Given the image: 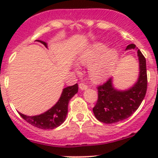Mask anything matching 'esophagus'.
I'll list each match as a JSON object with an SVG mask.
<instances>
[{
  "label": "esophagus",
  "mask_w": 158,
  "mask_h": 158,
  "mask_svg": "<svg viewBox=\"0 0 158 158\" xmlns=\"http://www.w3.org/2000/svg\"><path fill=\"white\" fill-rule=\"evenodd\" d=\"M79 89H81V90H85V89H86L88 88V86H87V85L85 83H84V82H80V83L79 84Z\"/></svg>",
  "instance_id": "obj_1"
}]
</instances>
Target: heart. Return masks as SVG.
<instances>
[{
    "label": "heart",
    "mask_w": 158,
    "mask_h": 158,
    "mask_svg": "<svg viewBox=\"0 0 158 158\" xmlns=\"http://www.w3.org/2000/svg\"><path fill=\"white\" fill-rule=\"evenodd\" d=\"M118 57L115 49H108L103 43H95L89 46L79 56V63L89 66V75L91 79L100 82L109 76Z\"/></svg>",
    "instance_id": "obj_1"
}]
</instances>
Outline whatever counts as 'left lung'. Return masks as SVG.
Segmentation results:
<instances>
[{
	"label": "left lung",
	"instance_id": "left-lung-1",
	"mask_svg": "<svg viewBox=\"0 0 158 158\" xmlns=\"http://www.w3.org/2000/svg\"><path fill=\"white\" fill-rule=\"evenodd\" d=\"M136 49L139 60V76L137 82L127 90H118L112 85V78L98 86V100L93 108L99 122L113 124L130 117L142 102L148 86L146 60L141 51L131 44L126 49Z\"/></svg>",
	"mask_w": 158,
	"mask_h": 158
}]
</instances>
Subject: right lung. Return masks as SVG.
<instances>
[{
    "mask_svg": "<svg viewBox=\"0 0 158 158\" xmlns=\"http://www.w3.org/2000/svg\"><path fill=\"white\" fill-rule=\"evenodd\" d=\"M47 47V43L41 40H36ZM78 84L68 86L63 89L60 99L55 106H52L48 111H45L39 115L28 116L19 112V114L26 122L40 129H53L60 126L66 120L68 113V104L69 100L78 92Z\"/></svg>",
    "mask_w": 158,
    "mask_h": 158,
    "instance_id": "add662e5",
    "label": "right lung"
}]
</instances>
